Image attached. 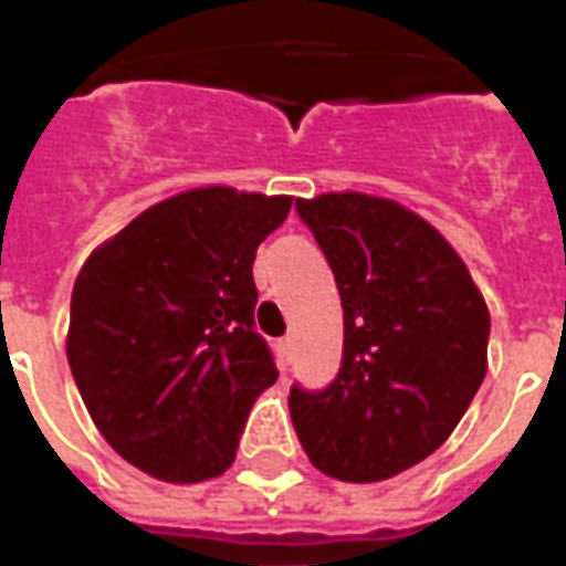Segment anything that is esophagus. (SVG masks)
Wrapping results in <instances>:
<instances>
[{"mask_svg": "<svg viewBox=\"0 0 566 566\" xmlns=\"http://www.w3.org/2000/svg\"><path fill=\"white\" fill-rule=\"evenodd\" d=\"M279 349H282V373L287 370V353H291V337H284L282 344H279Z\"/></svg>", "mask_w": 566, "mask_h": 566, "instance_id": "34e87169", "label": "esophagus"}]
</instances>
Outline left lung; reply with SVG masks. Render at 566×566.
I'll return each instance as SVG.
<instances>
[{"mask_svg": "<svg viewBox=\"0 0 566 566\" xmlns=\"http://www.w3.org/2000/svg\"><path fill=\"white\" fill-rule=\"evenodd\" d=\"M344 305V358L323 390L291 387L311 464L340 482H381L452 434L488 373L491 314L434 226L390 199H296Z\"/></svg>", "mask_w": 566, "mask_h": 566, "instance_id": "8db88e82", "label": "left lung"}]
</instances>
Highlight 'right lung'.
Returning a JSON list of instances; mask_svg holds the SVG:
<instances>
[{
    "mask_svg": "<svg viewBox=\"0 0 566 566\" xmlns=\"http://www.w3.org/2000/svg\"><path fill=\"white\" fill-rule=\"evenodd\" d=\"M291 196L199 188L146 208L84 261L66 361L117 455L164 482L226 473L279 370L252 264Z\"/></svg>",
    "mask_w": 566,
    "mask_h": 566,
    "instance_id": "1",
    "label": "right lung"
}]
</instances>
